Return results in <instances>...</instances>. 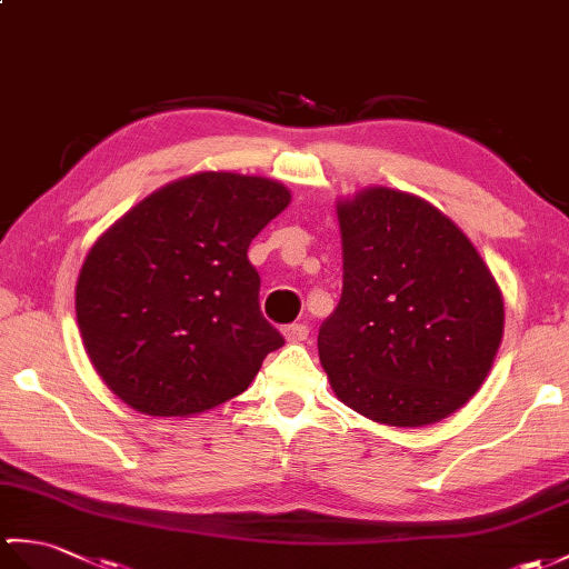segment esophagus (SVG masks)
Instances as JSON below:
<instances>
[{"mask_svg":"<svg viewBox=\"0 0 569 569\" xmlns=\"http://www.w3.org/2000/svg\"><path fill=\"white\" fill-rule=\"evenodd\" d=\"M281 335L286 337L288 345H300V341L308 339L310 329H308L306 325H286V327L281 329Z\"/></svg>","mask_w":569,"mask_h":569,"instance_id":"1","label":"esophagus"}]
</instances>
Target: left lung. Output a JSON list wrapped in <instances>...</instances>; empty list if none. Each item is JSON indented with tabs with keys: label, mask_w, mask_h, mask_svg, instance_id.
Returning <instances> with one entry per match:
<instances>
[{
	"label": "left lung",
	"mask_w": 569,
	"mask_h": 569,
	"mask_svg": "<svg viewBox=\"0 0 569 569\" xmlns=\"http://www.w3.org/2000/svg\"><path fill=\"white\" fill-rule=\"evenodd\" d=\"M345 286L317 337L337 398L388 427H427L480 390L505 300L458 224L425 198L371 187L337 203Z\"/></svg>",
	"instance_id": "1"
}]
</instances>
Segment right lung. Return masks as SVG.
I'll use <instances>...</instances> for the list:
<instances>
[{
  "label": "right lung",
  "mask_w": 569,
  "mask_h": 569,
  "mask_svg": "<svg viewBox=\"0 0 569 569\" xmlns=\"http://www.w3.org/2000/svg\"><path fill=\"white\" fill-rule=\"evenodd\" d=\"M290 203L283 183L198 171L106 230L79 271L77 325L101 380L150 417H191L249 388L283 347L259 310L249 242Z\"/></svg>",
  "instance_id": "obj_1"
}]
</instances>
